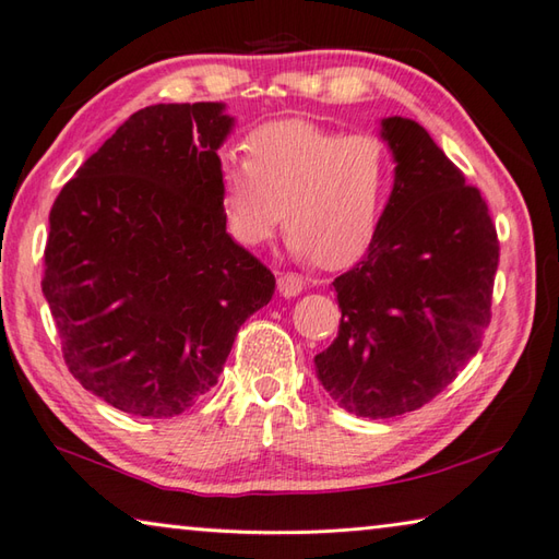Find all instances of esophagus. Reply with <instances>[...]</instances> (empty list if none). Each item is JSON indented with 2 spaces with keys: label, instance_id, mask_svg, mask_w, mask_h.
<instances>
[{
  "label": "esophagus",
  "instance_id": "esophagus-1",
  "mask_svg": "<svg viewBox=\"0 0 559 559\" xmlns=\"http://www.w3.org/2000/svg\"><path fill=\"white\" fill-rule=\"evenodd\" d=\"M305 288V281L300 276H295V273H281L278 276V293L283 298H295V295H300Z\"/></svg>",
  "mask_w": 559,
  "mask_h": 559
}]
</instances>
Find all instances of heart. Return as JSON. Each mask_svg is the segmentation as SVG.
Listing matches in <instances>:
<instances>
[{
  "mask_svg": "<svg viewBox=\"0 0 559 559\" xmlns=\"http://www.w3.org/2000/svg\"><path fill=\"white\" fill-rule=\"evenodd\" d=\"M247 162L225 157L221 201L242 245L288 227L290 254L338 269L373 245L395 183L388 142L312 120H271L245 140Z\"/></svg>",
  "mask_w": 559,
  "mask_h": 559,
  "instance_id": "b5f03b06",
  "label": "heart"
}]
</instances>
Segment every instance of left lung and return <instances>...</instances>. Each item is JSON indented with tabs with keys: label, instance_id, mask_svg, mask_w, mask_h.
<instances>
[{
	"label": "left lung",
	"instance_id": "left-lung-1",
	"mask_svg": "<svg viewBox=\"0 0 559 559\" xmlns=\"http://www.w3.org/2000/svg\"><path fill=\"white\" fill-rule=\"evenodd\" d=\"M395 183L373 245L334 278L338 334L314 373L338 407L368 419L419 409L477 354L499 264L475 186L412 118L380 120Z\"/></svg>",
	"mask_w": 559,
	"mask_h": 559
}]
</instances>
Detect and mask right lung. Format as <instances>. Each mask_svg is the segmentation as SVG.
<instances>
[{
  "mask_svg": "<svg viewBox=\"0 0 559 559\" xmlns=\"http://www.w3.org/2000/svg\"><path fill=\"white\" fill-rule=\"evenodd\" d=\"M221 102L130 116L50 211L43 295L84 390L164 419L211 390L276 278L227 233Z\"/></svg>",
  "mask_w": 559,
  "mask_h": 559,
  "instance_id": "right-lung-1",
  "label": "right lung"
}]
</instances>
